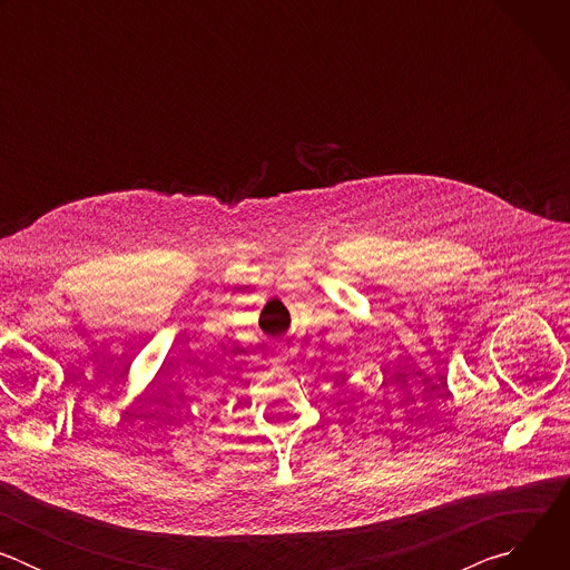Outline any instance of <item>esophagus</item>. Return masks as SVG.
Segmentation results:
<instances>
[{"label": "esophagus", "mask_w": 570, "mask_h": 570, "mask_svg": "<svg viewBox=\"0 0 570 570\" xmlns=\"http://www.w3.org/2000/svg\"><path fill=\"white\" fill-rule=\"evenodd\" d=\"M271 354H273V361H277L282 365L291 361V350H288L286 343H273L271 345Z\"/></svg>", "instance_id": "1"}]
</instances>
